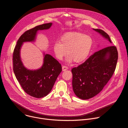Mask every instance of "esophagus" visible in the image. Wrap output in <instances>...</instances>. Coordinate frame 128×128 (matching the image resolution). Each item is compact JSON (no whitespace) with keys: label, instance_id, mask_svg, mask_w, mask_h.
Instances as JSON below:
<instances>
[{"label":"esophagus","instance_id":"1","mask_svg":"<svg viewBox=\"0 0 128 128\" xmlns=\"http://www.w3.org/2000/svg\"><path fill=\"white\" fill-rule=\"evenodd\" d=\"M68 69V68L67 67V66H62V70L63 71H66V70H67Z\"/></svg>","mask_w":128,"mask_h":128}]
</instances>
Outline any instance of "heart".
Segmentation results:
<instances>
[{
    "instance_id": "1",
    "label": "heart",
    "mask_w": 128,
    "mask_h": 128,
    "mask_svg": "<svg viewBox=\"0 0 128 128\" xmlns=\"http://www.w3.org/2000/svg\"><path fill=\"white\" fill-rule=\"evenodd\" d=\"M93 40L88 35L78 32H67L63 35L60 42L54 43L53 51L56 58L62 60L66 56L68 62L81 63L86 60L92 50Z\"/></svg>"
}]
</instances>
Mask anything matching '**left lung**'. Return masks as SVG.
Wrapping results in <instances>:
<instances>
[{"label":"left lung","instance_id":"obj_1","mask_svg":"<svg viewBox=\"0 0 128 128\" xmlns=\"http://www.w3.org/2000/svg\"><path fill=\"white\" fill-rule=\"evenodd\" d=\"M103 38L112 43L104 31L93 29ZM118 52L115 46H109L95 52L84 63L71 69L72 88L76 95L83 100L99 94L115 71Z\"/></svg>","mask_w":128,"mask_h":128}]
</instances>
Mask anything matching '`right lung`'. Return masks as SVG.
Masks as SVG:
<instances>
[{
	"instance_id": "obj_1",
	"label": "right lung",
	"mask_w": 128,
	"mask_h": 128,
	"mask_svg": "<svg viewBox=\"0 0 128 128\" xmlns=\"http://www.w3.org/2000/svg\"><path fill=\"white\" fill-rule=\"evenodd\" d=\"M52 23L42 24L27 30L18 40L13 53V68L16 80L25 92L36 98L48 95L62 71L59 62L50 54H44L43 64L38 69L25 67L21 58V49L24 42H35L38 31L48 30Z\"/></svg>"
}]
</instances>
